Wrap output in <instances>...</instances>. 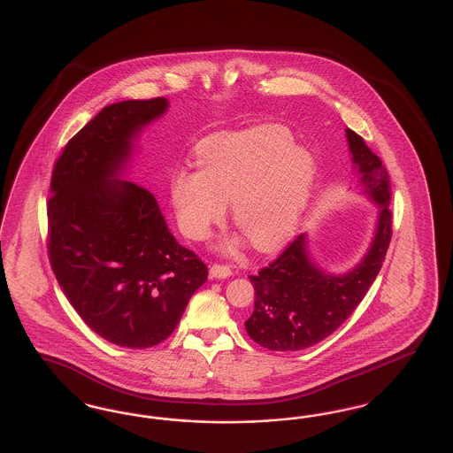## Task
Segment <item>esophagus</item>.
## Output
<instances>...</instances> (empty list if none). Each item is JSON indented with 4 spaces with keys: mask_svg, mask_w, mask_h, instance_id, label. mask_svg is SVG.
<instances>
[{
    "mask_svg": "<svg viewBox=\"0 0 453 453\" xmlns=\"http://www.w3.org/2000/svg\"><path fill=\"white\" fill-rule=\"evenodd\" d=\"M209 273H211V278H216V280H226V278L233 276V269L229 265H211Z\"/></svg>",
    "mask_w": 453,
    "mask_h": 453,
    "instance_id": "34e87169",
    "label": "esophagus"
}]
</instances>
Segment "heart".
Returning <instances> with one entry per match:
<instances>
[{"label": "heart", "mask_w": 453, "mask_h": 453, "mask_svg": "<svg viewBox=\"0 0 453 453\" xmlns=\"http://www.w3.org/2000/svg\"><path fill=\"white\" fill-rule=\"evenodd\" d=\"M199 171H177L169 194L177 224L203 241L233 203L234 224L257 250L278 246L311 201L318 164L281 124L216 134L196 149Z\"/></svg>", "instance_id": "heart-1"}]
</instances>
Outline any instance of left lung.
Wrapping results in <instances>:
<instances>
[{"label": "left lung", "instance_id": "obj_1", "mask_svg": "<svg viewBox=\"0 0 453 453\" xmlns=\"http://www.w3.org/2000/svg\"><path fill=\"white\" fill-rule=\"evenodd\" d=\"M346 141L359 190L378 207L372 244L353 269L331 274L314 263L308 235H297L274 263L250 276L256 299L244 325L267 349L299 351L328 338L357 310L385 261L391 241L390 177L358 134L346 128Z\"/></svg>", "mask_w": 453, "mask_h": 453}]
</instances>
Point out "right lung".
Listing matches in <instances>:
<instances>
[{
	"mask_svg": "<svg viewBox=\"0 0 453 453\" xmlns=\"http://www.w3.org/2000/svg\"><path fill=\"white\" fill-rule=\"evenodd\" d=\"M167 98L107 105L68 142L48 201V254L70 304L98 336L124 348L169 338L207 265L172 235L156 197L124 180L139 134Z\"/></svg>",
	"mask_w": 453,
	"mask_h": 453,
	"instance_id": "obj_1",
	"label": "right lung"
}]
</instances>
